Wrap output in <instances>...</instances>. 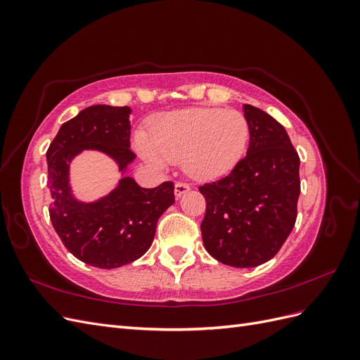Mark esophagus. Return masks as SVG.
Listing matches in <instances>:
<instances>
[{"mask_svg":"<svg viewBox=\"0 0 360 360\" xmlns=\"http://www.w3.org/2000/svg\"><path fill=\"white\" fill-rule=\"evenodd\" d=\"M191 189V186L188 183H183V181H177L176 186H174V193H176V197H181L183 193H186Z\"/></svg>","mask_w":360,"mask_h":360,"instance_id":"1","label":"esophagus"}]
</instances>
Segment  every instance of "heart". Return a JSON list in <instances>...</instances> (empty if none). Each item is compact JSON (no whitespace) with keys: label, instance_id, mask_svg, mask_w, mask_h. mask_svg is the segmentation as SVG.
<instances>
[{"label":"heart","instance_id":"heart-1","mask_svg":"<svg viewBox=\"0 0 360 360\" xmlns=\"http://www.w3.org/2000/svg\"><path fill=\"white\" fill-rule=\"evenodd\" d=\"M249 141V123L236 110L189 108L156 117L150 138L139 132L136 147L150 163L184 162L192 177L219 179L234 169Z\"/></svg>","mask_w":360,"mask_h":360}]
</instances>
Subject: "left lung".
I'll list each match as a JSON object with an SVG mask.
<instances>
[{"mask_svg": "<svg viewBox=\"0 0 360 360\" xmlns=\"http://www.w3.org/2000/svg\"><path fill=\"white\" fill-rule=\"evenodd\" d=\"M249 148L226 177L205 183L202 243L231 267H257L274 258L297 217L300 159L274 117L243 105Z\"/></svg>", "mask_w": 360, "mask_h": 360, "instance_id": "left-lung-1", "label": "left lung"}]
</instances>
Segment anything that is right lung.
<instances>
[{"mask_svg": "<svg viewBox=\"0 0 360 360\" xmlns=\"http://www.w3.org/2000/svg\"><path fill=\"white\" fill-rule=\"evenodd\" d=\"M130 112L129 106L85 108L60 127L46 151L51 222L72 255L99 269H117L143 257L153 243L159 217L176 201L172 181L146 189L132 177H123L97 201L73 197L69 168L81 151H102L122 172L134 162Z\"/></svg>", "mask_w": 360, "mask_h": 360, "instance_id": "obj_1", "label": "right lung"}]
</instances>
